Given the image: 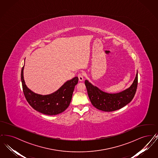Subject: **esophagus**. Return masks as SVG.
<instances>
[{"label":"esophagus","instance_id":"obj_1","mask_svg":"<svg viewBox=\"0 0 158 158\" xmlns=\"http://www.w3.org/2000/svg\"><path fill=\"white\" fill-rule=\"evenodd\" d=\"M78 77H79V81H82L84 78V75L83 73H79L78 74Z\"/></svg>","mask_w":158,"mask_h":158}]
</instances>
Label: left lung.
Instances as JSON below:
<instances>
[{"mask_svg": "<svg viewBox=\"0 0 158 158\" xmlns=\"http://www.w3.org/2000/svg\"><path fill=\"white\" fill-rule=\"evenodd\" d=\"M85 84L92 105L99 110L110 112L124 107L133 99L137 88L138 75L137 72L135 81L128 89L118 94L105 93L88 81H85Z\"/></svg>", "mask_w": 158, "mask_h": 158, "instance_id": "8db88e82", "label": "left lung"}]
</instances>
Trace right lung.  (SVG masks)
Listing matches in <instances>:
<instances>
[{
  "instance_id": "add662e5",
  "label": "right lung",
  "mask_w": 158,
  "mask_h": 158,
  "mask_svg": "<svg viewBox=\"0 0 158 158\" xmlns=\"http://www.w3.org/2000/svg\"><path fill=\"white\" fill-rule=\"evenodd\" d=\"M21 70V81L24 96L29 104L36 111L45 115H57L65 111L72 100L75 86L79 79L75 77L65 83L59 89L50 95H38L30 90L23 79V70Z\"/></svg>"
}]
</instances>
